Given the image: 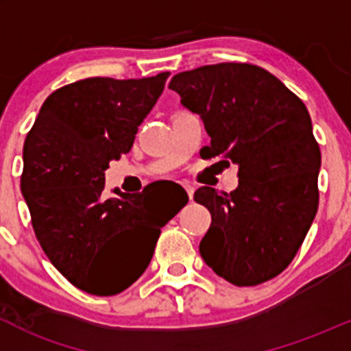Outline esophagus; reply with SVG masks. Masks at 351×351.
Masks as SVG:
<instances>
[{
    "label": "esophagus",
    "instance_id": "1",
    "mask_svg": "<svg viewBox=\"0 0 351 351\" xmlns=\"http://www.w3.org/2000/svg\"><path fill=\"white\" fill-rule=\"evenodd\" d=\"M183 189L186 190V193H189V198H190V200H192V198H193V192H195V186H193L192 183L185 182V183H183Z\"/></svg>",
    "mask_w": 351,
    "mask_h": 351
}]
</instances>
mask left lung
Listing matches in <instances>:
<instances>
[{
  "label": "left lung",
  "instance_id": "1",
  "mask_svg": "<svg viewBox=\"0 0 351 351\" xmlns=\"http://www.w3.org/2000/svg\"><path fill=\"white\" fill-rule=\"evenodd\" d=\"M210 137L205 159L238 166V189L195 192L212 224L200 241L205 263L238 287L263 284L289 267L317 212L321 151L302 100L253 64L221 62L169 81Z\"/></svg>",
  "mask_w": 351,
  "mask_h": 351
}]
</instances>
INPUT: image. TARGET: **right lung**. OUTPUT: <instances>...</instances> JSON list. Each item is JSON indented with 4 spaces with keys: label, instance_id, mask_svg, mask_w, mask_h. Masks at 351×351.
Segmentation results:
<instances>
[{
    "label": "right lung",
    "instance_id": "add662e5",
    "mask_svg": "<svg viewBox=\"0 0 351 351\" xmlns=\"http://www.w3.org/2000/svg\"><path fill=\"white\" fill-rule=\"evenodd\" d=\"M169 73L86 77L49 95L23 146L22 193L51 263L77 289L115 295L149 265L161 228L189 202L158 208L143 193L104 197L112 159L129 153Z\"/></svg>",
    "mask_w": 351,
    "mask_h": 351
}]
</instances>
